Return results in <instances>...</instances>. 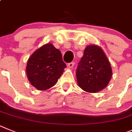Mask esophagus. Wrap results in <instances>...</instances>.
I'll return each mask as SVG.
<instances>
[{"mask_svg": "<svg viewBox=\"0 0 132 132\" xmlns=\"http://www.w3.org/2000/svg\"><path fill=\"white\" fill-rule=\"evenodd\" d=\"M74 64L75 63L74 62H70V63H68V68H73V66H74Z\"/></svg>", "mask_w": 132, "mask_h": 132, "instance_id": "1", "label": "esophagus"}]
</instances>
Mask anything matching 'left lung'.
<instances>
[{"instance_id": "8db88e82", "label": "left lung", "mask_w": 132, "mask_h": 132, "mask_svg": "<svg viewBox=\"0 0 132 132\" xmlns=\"http://www.w3.org/2000/svg\"><path fill=\"white\" fill-rule=\"evenodd\" d=\"M78 84L89 93L106 87L112 77V68L103 50L97 45L87 46L76 69Z\"/></svg>"}]
</instances>
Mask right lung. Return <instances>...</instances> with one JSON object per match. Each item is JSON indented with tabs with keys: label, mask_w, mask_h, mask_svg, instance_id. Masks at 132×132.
Here are the masks:
<instances>
[{
	"label": "right lung",
	"mask_w": 132,
	"mask_h": 132,
	"mask_svg": "<svg viewBox=\"0 0 132 132\" xmlns=\"http://www.w3.org/2000/svg\"><path fill=\"white\" fill-rule=\"evenodd\" d=\"M66 68L60 51L51 43L34 52L28 59L26 72L31 85L38 90L54 86Z\"/></svg>",
	"instance_id": "1"
}]
</instances>
